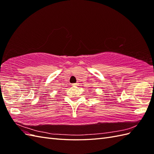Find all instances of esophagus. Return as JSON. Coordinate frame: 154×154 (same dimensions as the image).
I'll list each match as a JSON object with an SVG mask.
<instances>
[{
    "label": "esophagus",
    "instance_id": "obj_1",
    "mask_svg": "<svg viewBox=\"0 0 154 154\" xmlns=\"http://www.w3.org/2000/svg\"><path fill=\"white\" fill-rule=\"evenodd\" d=\"M73 85H74V86H78V85H79V83H73Z\"/></svg>",
    "mask_w": 154,
    "mask_h": 154
}]
</instances>
